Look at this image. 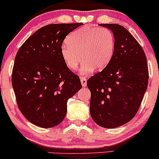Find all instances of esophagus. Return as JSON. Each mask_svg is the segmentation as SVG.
<instances>
[{
	"label": "esophagus",
	"instance_id": "obj_1",
	"mask_svg": "<svg viewBox=\"0 0 159 159\" xmlns=\"http://www.w3.org/2000/svg\"><path fill=\"white\" fill-rule=\"evenodd\" d=\"M81 85L83 86L84 87H85L87 86V78L85 77H81Z\"/></svg>",
	"mask_w": 159,
	"mask_h": 159
}]
</instances>
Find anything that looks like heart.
I'll use <instances>...</instances> for the list:
<instances>
[{
    "label": "heart",
    "mask_w": 159,
    "mask_h": 159,
    "mask_svg": "<svg viewBox=\"0 0 159 159\" xmlns=\"http://www.w3.org/2000/svg\"><path fill=\"white\" fill-rule=\"evenodd\" d=\"M114 47V36L110 30L84 26L69 34L61 52L66 66L71 71L77 70L83 59L81 71L86 75L94 69L97 71L105 69L112 58Z\"/></svg>",
    "instance_id": "heart-1"
}]
</instances>
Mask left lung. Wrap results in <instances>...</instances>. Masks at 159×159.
<instances>
[{"label": "left lung", "mask_w": 159, "mask_h": 159, "mask_svg": "<svg viewBox=\"0 0 159 159\" xmlns=\"http://www.w3.org/2000/svg\"><path fill=\"white\" fill-rule=\"evenodd\" d=\"M100 25L113 32L114 52L107 66L87 82L90 111L96 124L113 129L127 123L138 112L148 85V66L142 47L125 27Z\"/></svg>", "instance_id": "obj_1"}]
</instances>
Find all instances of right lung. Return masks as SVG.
I'll use <instances>...</instances> for the list:
<instances>
[{"instance_id": "1", "label": "right lung", "mask_w": 159, "mask_h": 159, "mask_svg": "<svg viewBox=\"0 0 159 159\" xmlns=\"http://www.w3.org/2000/svg\"><path fill=\"white\" fill-rule=\"evenodd\" d=\"M82 23L52 24L39 29L20 47L12 84L20 111L30 123L52 128L64 119L67 101L82 86L67 68L61 47L70 32Z\"/></svg>"}]
</instances>
